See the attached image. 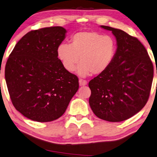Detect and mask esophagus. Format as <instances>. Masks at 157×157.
Returning <instances> with one entry per match:
<instances>
[{
  "instance_id": "34e87169",
  "label": "esophagus",
  "mask_w": 157,
  "mask_h": 157,
  "mask_svg": "<svg viewBox=\"0 0 157 157\" xmlns=\"http://www.w3.org/2000/svg\"><path fill=\"white\" fill-rule=\"evenodd\" d=\"M79 84L80 86H86L87 84V82L85 79H79Z\"/></svg>"
}]
</instances>
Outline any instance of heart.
Segmentation results:
<instances>
[{
	"label": "heart",
	"instance_id": "1",
	"mask_svg": "<svg viewBox=\"0 0 157 157\" xmlns=\"http://www.w3.org/2000/svg\"><path fill=\"white\" fill-rule=\"evenodd\" d=\"M117 44L115 39L94 31L77 33L71 44H60L57 49L58 57L64 68L73 72L80 60L78 74L87 76L100 75L111 66L116 56Z\"/></svg>",
	"mask_w": 157,
	"mask_h": 157
}]
</instances>
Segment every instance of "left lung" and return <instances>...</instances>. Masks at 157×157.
<instances>
[{"instance_id": "obj_1", "label": "left lung", "mask_w": 157, "mask_h": 157, "mask_svg": "<svg viewBox=\"0 0 157 157\" xmlns=\"http://www.w3.org/2000/svg\"><path fill=\"white\" fill-rule=\"evenodd\" d=\"M117 41L116 56L105 72L88 83L89 104L98 118L109 122L130 118L148 100L154 75L148 52L136 37L107 26Z\"/></svg>"}]
</instances>
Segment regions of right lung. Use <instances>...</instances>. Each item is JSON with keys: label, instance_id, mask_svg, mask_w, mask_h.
Wrapping results in <instances>:
<instances>
[{"label": "right lung", "instance_id": "right-lung-1", "mask_svg": "<svg viewBox=\"0 0 157 157\" xmlns=\"http://www.w3.org/2000/svg\"><path fill=\"white\" fill-rule=\"evenodd\" d=\"M66 33L61 26L31 30L17 43L6 63L11 102L32 121L60 118L79 88L78 77L66 71L58 58L57 49Z\"/></svg>", "mask_w": 157, "mask_h": 157}]
</instances>
